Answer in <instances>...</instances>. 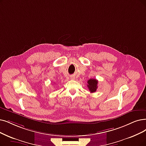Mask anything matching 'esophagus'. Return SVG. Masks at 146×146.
<instances>
[{"instance_id": "34e87169", "label": "esophagus", "mask_w": 146, "mask_h": 146, "mask_svg": "<svg viewBox=\"0 0 146 146\" xmlns=\"http://www.w3.org/2000/svg\"><path fill=\"white\" fill-rule=\"evenodd\" d=\"M71 78H72V79H74V77H71Z\"/></svg>"}]
</instances>
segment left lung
Instances as JSON below:
<instances>
[{
	"mask_svg": "<svg viewBox=\"0 0 146 146\" xmlns=\"http://www.w3.org/2000/svg\"><path fill=\"white\" fill-rule=\"evenodd\" d=\"M98 81L96 79H90L87 81V87L91 93L95 92L98 88Z\"/></svg>",
	"mask_w": 146,
	"mask_h": 146,
	"instance_id": "8db88e82",
	"label": "left lung"
}]
</instances>
